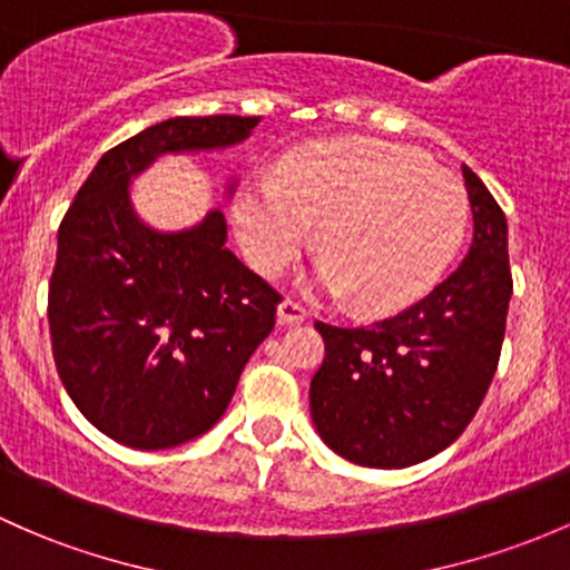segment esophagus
<instances>
[{
    "label": "esophagus",
    "mask_w": 570,
    "mask_h": 570,
    "mask_svg": "<svg viewBox=\"0 0 570 570\" xmlns=\"http://www.w3.org/2000/svg\"><path fill=\"white\" fill-rule=\"evenodd\" d=\"M305 316H308V311H305L301 303H295V301L278 303V322H281V325H301Z\"/></svg>",
    "instance_id": "obj_1"
}]
</instances>
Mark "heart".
Segmentation results:
<instances>
[{
  "mask_svg": "<svg viewBox=\"0 0 570 570\" xmlns=\"http://www.w3.org/2000/svg\"><path fill=\"white\" fill-rule=\"evenodd\" d=\"M466 220V190L451 171L374 139L308 144L273 177L248 179L235 199L239 248L256 273H284L320 226L327 256L311 286L365 314H391L434 289Z\"/></svg>",
  "mask_w": 570,
  "mask_h": 570,
  "instance_id": "obj_1",
  "label": "heart"
}]
</instances>
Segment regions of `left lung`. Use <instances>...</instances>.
Returning a JSON list of instances; mask_svg holds the SVG:
<instances>
[{"label":"left lung","instance_id":"left-lung-1","mask_svg":"<svg viewBox=\"0 0 570 570\" xmlns=\"http://www.w3.org/2000/svg\"><path fill=\"white\" fill-rule=\"evenodd\" d=\"M472 207L464 262L423 301L368 327L316 322L325 361L311 417L338 456L401 470L445 451L494 380L513 278L508 224L481 177L461 166Z\"/></svg>","mask_w":570,"mask_h":570}]
</instances>
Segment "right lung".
<instances>
[{
    "label": "right lung",
    "mask_w": 570,
    "mask_h": 570,
    "mask_svg": "<svg viewBox=\"0 0 570 570\" xmlns=\"http://www.w3.org/2000/svg\"><path fill=\"white\" fill-rule=\"evenodd\" d=\"M259 117H171L111 147L65 213L48 284L59 380L111 440L160 451L220 421L281 295L226 248L220 209L185 232H155L130 179L164 153L245 141Z\"/></svg>",
    "instance_id": "1"
}]
</instances>
